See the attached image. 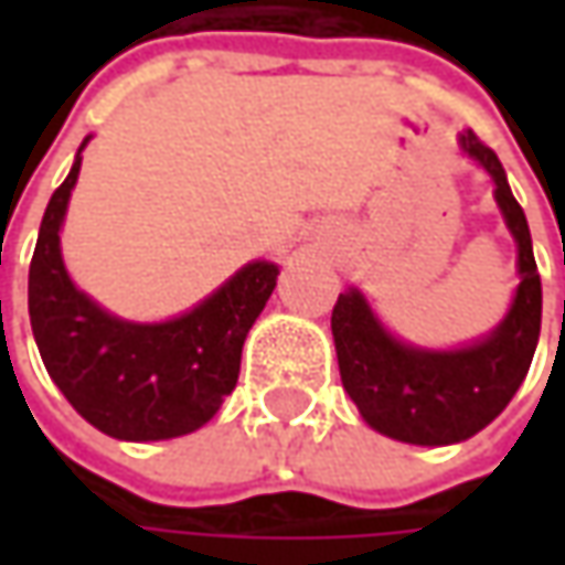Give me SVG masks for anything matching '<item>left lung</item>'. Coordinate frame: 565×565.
I'll use <instances>...</instances> for the list:
<instances>
[{
    "label": "left lung",
    "mask_w": 565,
    "mask_h": 565,
    "mask_svg": "<svg viewBox=\"0 0 565 565\" xmlns=\"http://www.w3.org/2000/svg\"><path fill=\"white\" fill-rule=\"evenodd\" d=\"M459 143L490 172L493 198L519 245L522 282L510 315L490 337L452 352L415 349L390 337L359 289L339 295L330 320L345 393L364 422L402 444H459L488 427L522 386L541 337V276L525 213L488 143L475 131L459 135Z\"/></svg>",
    "instance_id": "left-lung-1"
}]
</instances>
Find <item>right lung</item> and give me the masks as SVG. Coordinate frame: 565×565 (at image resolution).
Instances as JSON below:
<instances>
[{
	"label": "right lung",
	"mask_w": 565,
	"mask_h": 565,
	"mask_svg": "<svg viewBox=\"0 0 565 565\" xmlns=\"http://www.w3.org/2000/svg\"><path fill=\"white\" fill-rule=\"evenodd\" d=\"M81 150L46 204L28 276L40 359L77 415L103 434L141 444L182 437L204 427L235 390L242 345L276 289L279 267L254 260L198 308L163 323H131L103 311L77 292L58 248Z\"/></svg>",
	"instance_id": "1"
}]
</instances>
